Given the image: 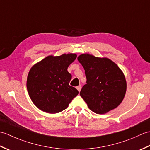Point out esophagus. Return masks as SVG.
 <instances>
[{
    "label": "esophagus",
    "instance_id": "esophagus-1",
    "mask_svg": "<svg viewBox=\"0 0 150 150\" xmlns=\"http://www.w3.org/2000/svg\"><path fill=\"white\" fill-rule=\"evenodd\" d=\"M81 88H82V86L81 85H79V86H78L77 87V90L80 92L81 91Z\"/></svg>",
    "mask_w": 150,
    "mask_h": 150
}]
</instances>
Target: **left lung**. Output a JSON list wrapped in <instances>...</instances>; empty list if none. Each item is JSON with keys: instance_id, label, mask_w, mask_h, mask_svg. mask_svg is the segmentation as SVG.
<instances>
[{"instance_id": "obj_1", "label": "left lung", "mask_w": 150, "mask_h": 150, "mask_svg": "<svg viewBox=\"0 0 150 150\" xmlns=\"http://www.w3.org/2000/svg\"><path fill=\"white\" fill-rule=\"evenodd\" d=\"M85 70L86 84L80 92L88 108L97 114H104L122 103L126 91L124 73L108 58L82 54L77 58Z\"/></svg>"}]
</instances>
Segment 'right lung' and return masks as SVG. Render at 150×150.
Returning <instances> with one entry per match:
<instances>
[{
  "label": "right lung",
  "mask_w": 150,
  "mask_h": 150,
  "mask_svg": "<svg viewBox=\"0 0 150 150\" xmlns=\"http://www.w3.org/2000/svg\"><path fill=\"white\" fill-rule=\"evenodd\" d=\"M77 58L75 53L50 55L35 64L27 78V90L33 104L44 112L57 113L68 108L78 90L69 85L68 66Z\"/></svg>",
  "instance_id": "add662e5"
}]
</instances>
